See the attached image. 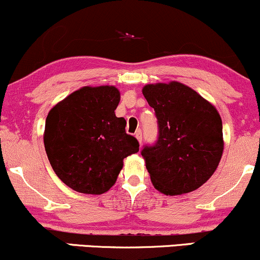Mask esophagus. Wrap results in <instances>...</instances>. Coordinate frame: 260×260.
<instances>
[{
    "instance_id": "34e87169",
    "label": "esophagus",
    "mask_w": 260,
    "mask_h": 260,
    "mask_svg": "<svg viewBox=\"0 0 260 260\" xmlns=\"http://www.w3.org/2000/svg\"><path fill=\"white\" fill-rule=\"evenodd\" d=\"M134 136H136V138L138 139V142L140 143V144H142V131L138 129V131H137V132H136V134H134Z\"/></svg>"
}]
</instances>
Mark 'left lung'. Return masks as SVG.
I'll use <instances>...</instances> for the list:
<instances>
[{
    "label": "left lung",
    "mask_w": 260,
    "mask_h": 260,
    "mask_svg": "<svg viewBox=\"0 0 260 260\" xmlns=\"http://www.w3.org/2000/svg\"><path fill=\"white\" fill-rule=\"evenodd\" d=\"M154 109L159 136L142 156L154 187L166 196L196 190L215 172L222 156V122L217 110L178 82L143 88Z\"/></svg>",
    "instance_id": "1"
}]
</instances>
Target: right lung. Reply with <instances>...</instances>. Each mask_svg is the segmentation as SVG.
I'll list each match as a JSON object with an SVG mask.
<instances>
[{"label":"right lung","instance_id":"obj_1","mask_svg":"<svg viewBox=\"0 0 260 260\" xmlns=\"http://www.w3.org/2000/svg\"><path fill=\"white\" fill-rule=\"evenodd\" d=\"M120 91L112 85L84 86L50 110L44 144L53 171L68 187L103 194L115 184L123 159L139 151L116 117Z\"/></svg>","mask_w":260,"mask_h":260}]
</instances>
